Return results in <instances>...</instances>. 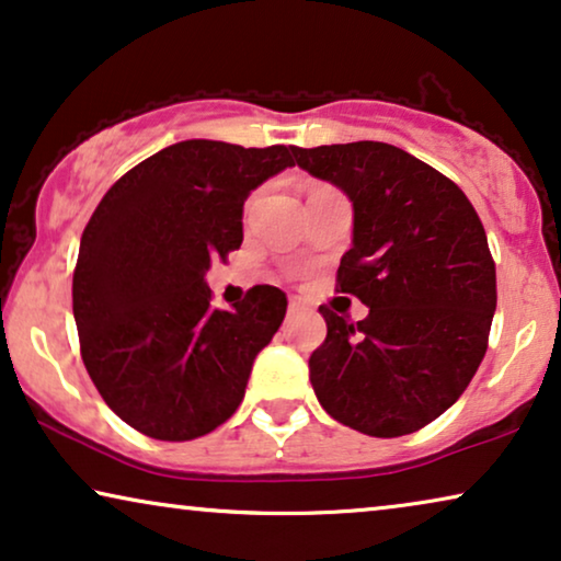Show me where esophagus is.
<instances>
[{
  "instance_id": "esophagus-1",
  "label": "esophagus",
  "mask_w": 561,
  "mask_h": 561,
  "mask_svg": "<svg viewBox=\"0 0 561 561\" xmlns=\"http://www.w3.org/2000/svg\"><path fill=\"white\" fill-rule=\"evenodd\" d=\"M287 312H289V314H302V312H310V305H307L302 297H289Z\"/></svg>"
}]
</instances>
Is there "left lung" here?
Returning a JSON list of instances; mask_svg holds the SVG:
<instances>
[{
  "mask_svg": "<svg viewBox=\"0 0 561 561\" xmlns=\"http://www.w3.org/2000/svg\"><path fill=\"white\" fill-rule=\"evenodd\" d=\"M297 164L353 203L337 289L360 322L320 307L328 337L310 356L322 409L370 437L422 430L460 399L488 348L495 264L485 228L453 180L383 141L291 147Z\"/></svg>",
  "mask_w": 561,
  "mask_h": 561,
  "instance_id": "1",
  "label": "left lung"
}]
</instances>
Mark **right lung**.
<instances>
[{
  "label": "right lung",
  "mask_w": 561,
  "mask_h": 561,
  "mask_svg": "<svg viewBox=\"0 0 561 561\" xmlns=\"http://www.w3.org/2000/svg\"><path fill=\"white\" fill-rule=\"evenodd\" d=\"M291 147L187 139L116 180L85 226L73 318L91 381L141 435L185 442L239 409L287 295L256 284L231 310L205 272L243 241V201L291 168Z\"/></svg>",
  "instance_id": "add662e5"
}]
</instances>
